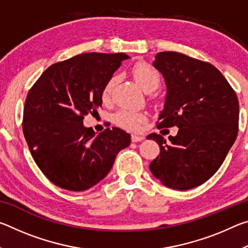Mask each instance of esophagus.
I'll use <instances>...</instances> for the list:
<instances>
[{"label":"esophagus","mask_w":248,"mask_h":248,"mask_svg":"<svg viewBox=\"0 0 248 248\" xmlns=\"http://www.w3.org/2000/svg\"><path fill=\"white\" fill-rule=\"evenodd\" d=\"M144 136L143 134H132L131 136V140L132 142H140L142 140H144Z\"/></svg>","instance_id":"obj_1"}]
</instances>
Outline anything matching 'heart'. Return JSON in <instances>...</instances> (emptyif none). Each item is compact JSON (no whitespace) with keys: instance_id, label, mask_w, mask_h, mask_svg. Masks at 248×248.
<instances>
[{"instance_id":"b5f03b06","label":"heart","mask_w":248,"mask_h":248,"mask_svg":"<svg viewBox=\"0 0 248 248\" xmlns=\"http://www.w3.org/2000/svg\"><path fill=\"white\" fill-rule=\"evenodd\" d=\"M131 73L134 81L144 92H152L156 90L159 83H161V75H159L158 71L146 62L134 63L132 65ZM116 83V77H111L105 83L102 91V98L105 103L110 102ZM115 121L119 127L129 130V131H139L146 121V117L141 112L123 109V110L117 112Z\"/></svg>"}]
</instances>
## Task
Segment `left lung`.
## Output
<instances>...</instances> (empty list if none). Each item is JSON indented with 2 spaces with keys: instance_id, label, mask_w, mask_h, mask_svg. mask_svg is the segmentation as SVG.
<instances>
[{
  "instance_id": "left-lung-1",
  "label": "left lung",
  "mask_w": 248,
  "mask_h": 248,
  "mask_svg": "<svg viewBox=\"0 0 248 248\" xmlns=\"http://www.w3.org/2000/svg\"><path fill=\"white\" fill-rule=\"evenodd\" d=\"M154 66L167 85L157 129L178 127L166 141L152 133L159 155L150 164L165 186L187 190L200 186L220 169L238 133L236 93L215 65L174 51L158 52Z\"/></svg>"
}]
</instances>
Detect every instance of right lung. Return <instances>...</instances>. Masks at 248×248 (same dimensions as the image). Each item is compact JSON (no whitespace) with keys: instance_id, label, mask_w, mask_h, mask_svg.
Returning <instances> with one entry per match:
<instances>
[{"instance_id":"obj_1","label":"right lung","mask_w":248,"mask_h":248,"mask_svg":"<svg viewBox=\"0 0 248 248\" xmlns=\"http://www.w3.org/2000/svg\"><path fill=\"white\" fill-rule=\"evenodd\" d=\"M125 53H82L57 62L28 91L23 132L36 164L50 182L71 191L99 183L130 134L114 127L95 136L84 116L97 112L102 91Z\"/></svg>"}]
</instances>
